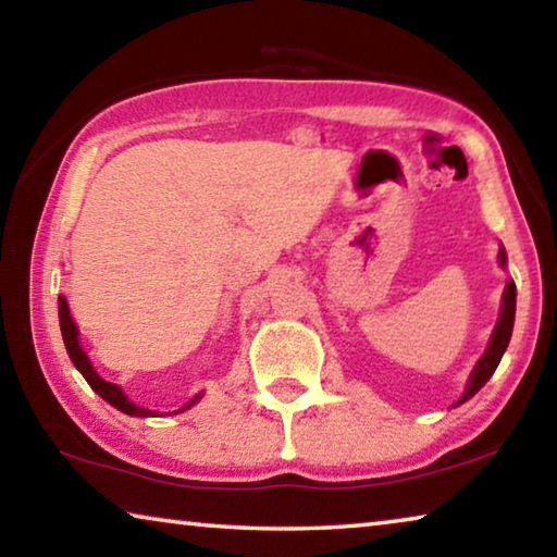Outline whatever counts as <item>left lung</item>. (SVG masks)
Returning <instances> with one entry per match:
<instances>
[{
  "mask_svg": "<svg viewBox=\"0 0 557 557\" xmlns=\"http://www.w3.org/2000/svg\"><path fill=\"white\" fill-rule=\"evenodd\" d=\"M498 260H502V265H506L504 248H502V252H498ZM513 317H516V285H513V280H508L506 282V289H504V299H502V314H498V322L494 326V334H492V338H488V346H486L484 356L479 358L476 366H474V371H471L469 383H467V391L459 398V403L469 400L471 395L482 391L484 383L494 375L496 366H498V361H502V356L506 351L508 342H511Z\"/></svg>",
  "mask_w": 557,
  "mask_h": 557,
  "instance_id": "obj_1",
  "label": "left lung"
}]
</instances>
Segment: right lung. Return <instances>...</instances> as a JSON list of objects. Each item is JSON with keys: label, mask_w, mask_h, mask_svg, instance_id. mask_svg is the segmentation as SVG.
<instances>
[{"label": "right lung", "mask_w": 557, "mask_h": 557, "mask_svg": "<svg viewBox=\"0 0 557 557\" xmlns=\"http://www.w3.org/2000/svg\"><path fill=\"white\" fill-rule=\"evenodd\" d=\"M59 322H61V334H63L65 351H69L73 366L83 373V379L88 381L90 388L96 391L102 400H108V403L112 405V408H117V410H122L125 414H135V418H154V414H157L154 410L139 408V405L132 403V400L127 398V395L120 391V385L102 381L100 375L96 373V369H92L90 358H88V356H86V351H83V348H81V342H78V326L73 324L71 309H69V305H65V297H63V295L59 297ZM199 398H201V393H199V395H194V398L188 400V403L184 405V408H178V410H174V412H184V410H188V408H191L194 403H199Z\"/></svg>", "instance_id": "1"}]
</instances>
